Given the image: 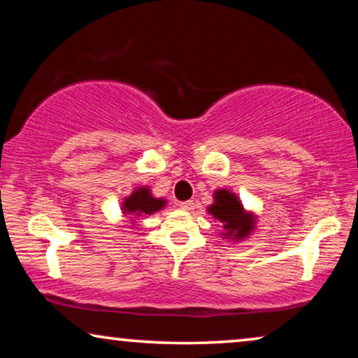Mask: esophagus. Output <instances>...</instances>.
<instances>
[{
	"mask_svg": "<svg viewBox=\"0 0 358 358\" xmlns=\"http://www.w3.org/2000/svg\"><path fill=\"white\" fill-rule=\"evenodd\" d=\"M180 208L185 210V212H190V210H194V202H192V200H187V202H182V203H180Z\"/></svg>",
	"mask_w": 358,
	"mask_h": 358,
	"instance_id": "1",
	"label": "esophagus"
}]
</instances>
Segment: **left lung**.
<instances>
[{
  "instance_id": "8db88e82",
  "label": "left lung",
  "mask_w": 358,
  "mask_h": 358,
  "mask_svg": "<svg viewBox=\"0 0 358 358\" xmlns=\"http://www.w3.org/2000/svg\"><path fill=\"white\" fill-rule=\"evenodd\" d=\"M207 212L223 224L222 236L228 241H243L256 228V215L243 207L241 200L228 189H217L213 192V203Z\"/></svg>"
}]
</instances>
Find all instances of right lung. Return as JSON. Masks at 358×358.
I'll list each match as a JSON object with an SVG mask.
<instances>
[{"mask_svg": "<svg viewBox=\"0 0 358 358\" xmlns=\"http://www.w3.org/2000/svg\"><path fill=\"white\" fill-rule=\"evenodd\" d=\"M163 207H166V199L155 197L150 187H136L122 202V213L125 217L129 215L131 223H135V220L143 217V215H153Z\"/></svg>", "mask_w": 358, "mask_h": 358, "instance_id": "1", "label": "right lung"}]
</instances>
